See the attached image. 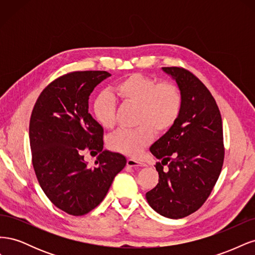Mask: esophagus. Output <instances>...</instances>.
Returning <instances> with one entry per match:
<instances>
[{"label":"esophagus","mask_w":255,"mask_h":255,"mask_svg":"<svg viewBox=\"0 0 255 255\" xmlns=\"http://www.w3.org/2000/svg\"><path fill=\"white\" fill-rule=\"evenodd\" d=\"M127 165L128 167H144L145 166V164L142 163V161L136 160V159H133V158H128L127 160Z\"/></svg>","instance_id":"esophagus-1"}]
</instances>
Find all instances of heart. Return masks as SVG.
Listing matches in <instances>:
<instances>
[{
	"instance_id": "obj_1",
	"label": "heart",
	"mask_w": 255,
	"mask_h": 255,
	"mask_svg": "<svg viewBox=\"0 0 255 255\" xmlns=\"http://www.w3.org/2000/svg\"><path fill=\"white\" fill-rule=\"evenodd\" d=\"M137 105L134 128H120L112 134L107 143L116 151L129 156L140 155L154 137V130L165 133L180 118L183 107L181 88L172 82H159L140 73L130 74L119 81L110 92H102L92 104L98 122L104 128L116 123V100Z\"/></svg>"
}]
</instances>
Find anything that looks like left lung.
<instances>
[{
	"label": "left lung",
	"instance_id": "obj_1",
	"mask_svg": "<svg viewBox=\"0 0 255 255\" xmlns=\"http://www.w3.org/2000/svg\"><path fill=\"white\" fill-rule=\"evenodd\" d=\"M183 94V107L175 125L150 151L159 179L145 194L161 216L179 219L201 207L217 182L225 160L222 120L211 91L183 67H164Z\"/></svg>",
	"mask_w": 255,
	"mask_h": 255
}]
</instances>
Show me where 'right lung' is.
<instances>
[{
	"mask_svg": "<svg viewBox=\"0 0 255 255\" xmlns=\"http://www.w3.org/2000/svg\"><path fill=\"white\" fill-rule=\"evenodd\" d=\"M109 76L100 70L60 75L41 91L30 115L37 180L50 201L72 216H83L101 203L127 164L121 154L102 151L104 129L88 113L90 94ZM85 150L102 153L95 167L84 163Z\"/></svg>",
	"mask_w": 255,
	"mask_h": 255,
	"instance_id": "1",
	"label": "right lung"
}]
</instances>
